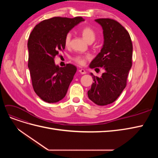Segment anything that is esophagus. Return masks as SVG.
I'll return each instance as SVG.
<instances>
[{
	"label": "esophagus",
	"mask_w": 158,
	"mask_h": 158,
	"mask_svg": "<svg viewBox=\"0 0 158 158\" xmlns=\"http://www.w3.org/2000/svg\"><path fill=\"white\" fill-rule=\"evenodd\" d=\"M79 73H80L81 74H86V72H85L84 69H80V70H79Z\"/></svg>",
	"instance_id": "1"
}]
</instances>
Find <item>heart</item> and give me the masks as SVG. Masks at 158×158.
<instances>
[{
  "label": "heart",
  "mask_w": 158,
  "mask_h": 158,
  "mask_svg": "<svg viewBox=\"0 0 158 158\" xmlns=\"http://www.w3.org/2000/svg\"><path fill=\"white\" fill-rule=\"evenodd\" d=\"M80 33L82 37L88 43L90 41H94L96 37V33L94 31L93 28L89 26L84 27L80 30ZM71 40V33H68L65 36L64 44L66 46H69ZM90 58V56L86 55H77L73 58V60L80 65H84L85 63V61Z\"/></svg>",
  "instance_id": "obj_1"
}]
</instances>
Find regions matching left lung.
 Here are the masks:
<instances>
[{"mask_svg":"<svg viewBox=\"0 0 158 158\" xmlns=\"http://www.w3.org/2000/svg\"><path fill=\"white\" fill-rule=\"evenodd\" d=\"M95 21L102 27L104 41L89 66L102 67L104 73L101 77L91 73L94 82L88 95L98 106H106L115 101L126 87L132 66V44L128 32L118 22L109 18Z\"/></svg>","mask_w":158,"mask_h":158,"instance_id":"8db88e82","label":"left lung"}]
</instances>
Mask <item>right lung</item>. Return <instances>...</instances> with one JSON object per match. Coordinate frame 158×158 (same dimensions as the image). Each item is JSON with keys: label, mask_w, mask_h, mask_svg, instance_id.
<instances>
[{"label": "right lung", "mask_w": 158, "mask_h": 158, "mask_svg": "<svg viewBox=\"0 0 158 158\" xmlns=\"http://www.w3.org/2000/svg\"><path fill=\"white\" fill-rule=\"evenodd\" d=\"M83 21L82 17H54L38 23L30 33L28 68L33 89L45 102H58L67 92L77 69L71 64L59 67L54 58L65 49L66 35Z\"/></svg>", "instance_id": "right-lung-1"}]
</instances>
